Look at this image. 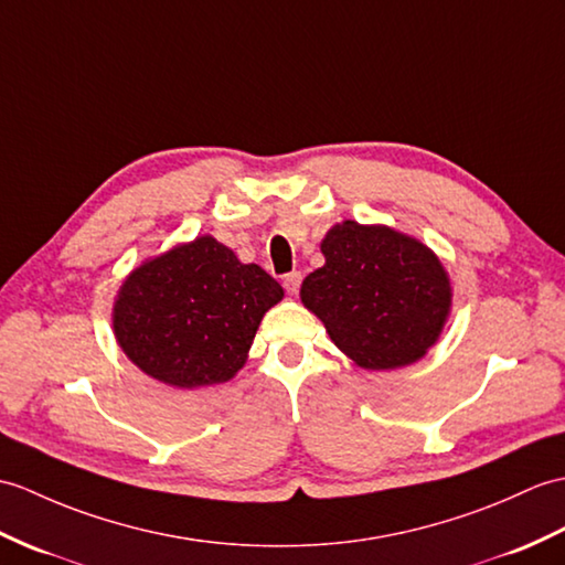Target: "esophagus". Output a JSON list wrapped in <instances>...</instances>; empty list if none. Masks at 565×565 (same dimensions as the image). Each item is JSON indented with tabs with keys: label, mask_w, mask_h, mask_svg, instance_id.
<instances>
[{
	"label": "esophagus",
	"mask_w": 565,
	"mask_h": 565,
	"mask_svg": "<svg viewBox=\"0 0 565 565\" xmlns=\"http://www.w3.org/2000/svg\"><path fill=\"white\" fill-rule=\"evenodd\" d=\"M300 279H303V277H300V271L286 274V277H284V288H286V291L291 294V296H296L298 288H300Z\"/></svg>",
	"instance_id": "esophagus-1"
}]
</instances>
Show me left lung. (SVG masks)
<instances>
[{
  "label": "left lung",
  "mask_w": 565,
  "mask_h": 565,
  "mask_svg": "<svg viewBox=\"0 0 565 565\" xmlns=\"http://www.w3.org/2000/svg\"><path fill=\"white\" fill-rule=\"evenodd\" d=\"M320 250L324 265L308 274L300 300L361 369H402L438 342L452 288L430 247L395 228L342 221Z\"/></svg>",
  "instance_id": "1"
}]
</instances>
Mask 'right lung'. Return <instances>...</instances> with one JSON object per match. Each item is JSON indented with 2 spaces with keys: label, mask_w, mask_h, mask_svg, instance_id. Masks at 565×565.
Here are the masks:
<instances>
[{
  "label": "right lung",
  "mask_w": 565,
  "mask_h": 565,
  "mask_svg": "<svg viewBox=\"0 0 565 565\" xmlns=\"http://www.w3.org/2000/svg\"><path fill=\"white\" fill-rule=\"evenodd\" d=\"M281 298L265 269L200 235L129 274L115 298L113 330L127 359L159 383L209 387L243 369L262 318Z\"/></svg>",
  "instance_id": "1"
}]
</instances>
